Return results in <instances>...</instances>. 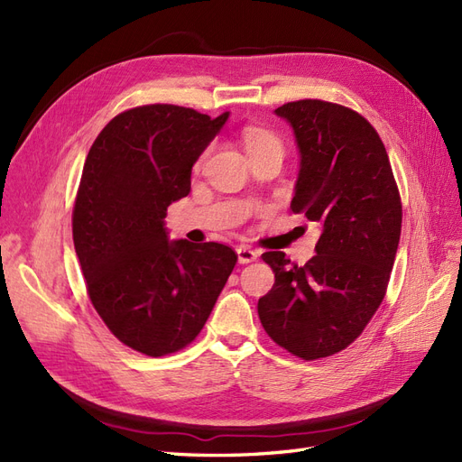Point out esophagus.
Instances as JSON below:
<instances>
[{
  "instance_id": "1",
  "label": "esophagus",
  "mask_w": 462,
  "mask_h": 462,
  "mask_svg": "<svg viewBox=\"0 0 462 462\" xmlns=\"http://www.w3.org/2000/svg\"><path fill=\"white\" fill-rule=\"evenodd\" d=\"M236 258H239V263H250L258 258V253L253 248L241 245V246H236Z\"/></svg>"
}]
</instances>
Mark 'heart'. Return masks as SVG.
I'll return each mask as SVG.
<instances>
[{"instance_id": "b5f03b06", "label": "heart", "mask_w": 462, "mask_h": 462, "mask_svg": "<svg viewBox=\"0 0 462 462\" xmlns=\"http://www.w3.org/2000/svg\"><path fill=\"white\" fill-rule=\"evenodd\" d=\"M245 144L248 153L262 148H282V143H279V138L275 134L262 129H248L245 133Z\"/></svg>"}]
</instances>
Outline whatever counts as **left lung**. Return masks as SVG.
<instances>
[{
    "label": "left lung",
    "instance_id": "1",
    "mask_svg": "<svg viewBox=\"0 0 462 462\" xmlns=\"http://www.w3.org/2000/svg\"><path fill=\"white\" fill-rule=\"evenodd\" d=\"M285 119L300 156L291 208L319 226L302 268L282 250L262 258L275 273L258 300L265 333L304 360L351 345L382 304L401 236V199L385 146L356 111L321 100L289 102Z\"/></svg>",
    "mask_w": 462,
    "mask_h": 462
}]
</instances>
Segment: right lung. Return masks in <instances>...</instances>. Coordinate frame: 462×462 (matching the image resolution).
<instances>
[{
    "label": "right lung",
    "instance_id": "add662e5",
    "mask_svg": "<svg viewBox=\"0 0 462 462\" xmlns=\"http://www.w3.org/2000/svg\"><path fill=\"white\" fill-rule=\"evenodd\" d=\"M229 119L152 104L123 111L94 141L73 209V241L96 312L127 346L163 356L200 329L236 263L219 243L170 239L167 206Z\"/></svg>",
    "mask_w": 462,
    "mask_h": 462
}]
</instances>
